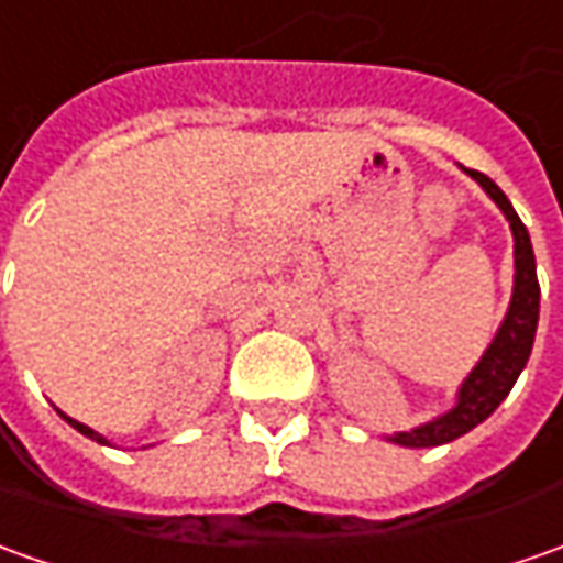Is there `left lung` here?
Segmentation results:
<instances>
[{
    "label": "left lung",
    "instance_id": "obj_1",
    "mask_svg": "<svg viewBox=\"0 0 563 563\" xmlns=\"http://www.w3.org/2000/svg\"><path fill=\"white\" fill-rule=\"evenodd\" d=\"M477 185L484 187L493 197V202L506 212L511 233H515V292H511V305H508L506 320L496 332L493 345L481 363L472 369V376L465 378L462 391H459V404L453 410L412 431H400L394 434V443L404 446H441L468 434L474 426H481L511 391V385L518 382L521 369L530 361L533 351V339H537L539 323V280H537V258H533V243L530 233L523 228L518 212L511 209L508 197L490 181L484 172L465 169Z\"/></svg>",
    "mask_w": 563,
    "mask_h": 563
}]
</instances>
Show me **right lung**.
Wrapping results in <instances>:
<instances>
[{
  "label": "right lung",
  "mask_w": 563,
  "mask_h": 563,
  "mask_svg": "<svg viewBox=\"0 0 563 563\" xmlns=\"http://www.w3.org/2000/svg\"><path fill=\"white\" fill-rule=\"evenodd\" d=\"M60 416H64V412H60ZM64 419H67V422H70V426L76 428V431H79V434H86V438H91V441L104 443V438H101V434H98V431H91L89 426H82V422H76V419H70V416H64Z\"/></svg>",
  "instance_id": "1"
}]
</instances>
